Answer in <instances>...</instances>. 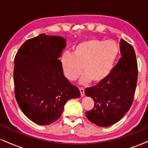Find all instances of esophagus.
I'll list each match as a JSON object with an SVG mask.
<instances>
[{"label": "esophagus", "instance_id": "34e87169", "mask_svg": "<svg viewBox=\"0 0 148 148\" xmlns=\"http://www.w3.org/2000/svg\"><path fill=\"white\" fill-rule=\"evenodd\" d=\"M80 92H81V97H84L85 96V89L83 88H79Z\"/></svg>", "mask_w": 148, "mask_h": 148}]
</instances>
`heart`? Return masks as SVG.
<instances>
[{
  "label": "heart",
  "instance_id": "1",
  "mask_svg": "<svg viewBox=\"0 0 148 148\" xmlns=\"http://www.w3.org/2000/svg\"><path fill=\"white\" fill-rule=\"evenodd\" d=\"M119 52L114 41L88 39L74 47L72 55L65 53L62 56L64 74L69 81H76L82 74V83L92 81L94 84L103 83L112 73Z\"/></svg>",
  "mask_w": 148,
  "mask_h": 148
}]
</instances>
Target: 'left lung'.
I'll use <instances>...</instances> for the list:
<instances>
[{
    "label": "left lung",
    "mask_w": 148,
    "mask_h": 148,
    "mask_svg": "<svg viewBox=\"0 0 148 148\" xmlns=\"http://www.w3.org/2000/svg\"><path fill=\"white\" fill-rule=\"evenodd\" d=\"M120 49L122 57L110 77L85 89V95L94 101V108L85 112L86 116L100 127H108L119 121L134 100L138 79L136 54L132 46L123 39L121 40Z\"/></svg>",
    "instance_id": "left-lung-1"
}]
</instances>
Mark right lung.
<instances>
[{
	"label": "right lung",
	"instance_id": "obj_1",
	"mask_svg": "<svg viewBox=\"0 0 148 148\" xmlns=\"http://www.w3.org/2000/svg\"><path fill=\"white\" fill-rule=\"evenodd\" d=\"M66 40L41 34L23 44L14 58L15 97L32 121L41 125L60 118L68 100L81 97L63 74L59 60Z\"/></svg>",
	"mask_w": 148,
	"mask_h": 148
}]
</instances>
